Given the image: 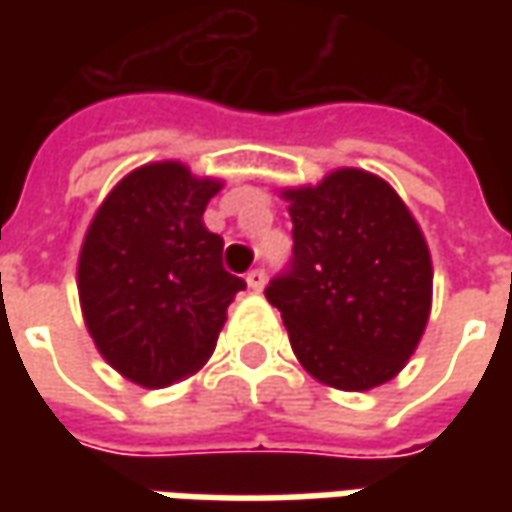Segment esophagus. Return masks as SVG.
Instances as JSON below:
<instances>
[{"label":"esophagus","mask_w":512,"mask_h":512,"mask_svg":"<svg viewBox=\"0 0 512 512\" xmlns=\"http://www.w3.org/2000/svg\"><path fill=\"white\" fill-rule=\"evenodd\" d=\"M245 279H247V287H250V290H262V287H265V282H267V276H265V270H262V267H253V270L247 273Z\"/></svg>","instance_id":"1"}]
</instances>
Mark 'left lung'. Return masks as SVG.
<instances>
[{"label":"left lung","mask_w":512,"mask_h":512,"mask_svg":"<svg viewBox=\"0 0 512 512\" xmlns=\"http://www.w3.org/2000/svg\"><path fill=\"white\" fill-rule=\"evenodd\" d=\"M293 259L265 296L307 373L336 390L390 382L422 339L433 265L399 193L367 170L287 187Z\"/></svg>","instance_id":"1"}]
</instances>
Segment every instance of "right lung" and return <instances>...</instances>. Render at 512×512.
<instances>
[{"label": "right lung", "instance_id": "add662e5", "mask_svg": "<svg viewBox=\"0 0 512 512\" xmlns=\"http://www.w3.org/2000/svg\"><path fill=\"white\" fill-rule=\"evenodd\" d=\"M222 182L182 162L128 173L90 222L79 253V302L105 362L142 387L196 373L245 279L222 267V236L202 222Z\"/></svg>", "mask_w": 512, "mask_h": 512}]
</instances>
